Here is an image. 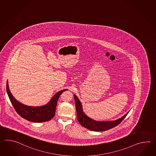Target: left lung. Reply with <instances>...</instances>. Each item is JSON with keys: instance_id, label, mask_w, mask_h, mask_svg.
I'll return each instance as SVG.
<instances>
[{"instance_id": "obj_1", "label": "left lung", "mask_w": 156, "mask_h": 156, "mask_svg": "<svg viewBox=\"0 0 156 156\" xmlns=\"http://www.w3.org/2000/svg\"><path fill=\"white\" fill-rule=\"evenodd\" d=\"M76 108L77 119L83 127L94 132H102L113 128L119 124L126 116L128 112L119 119L112 121H97L88 117L83 112L82 105L76 94H74Z\"/></svg>"}]
</instances>
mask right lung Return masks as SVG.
Here are the masks:
<instances>
[{"mask_svg": "<svg viewBox=\"0 0 156 156\" xmlns=\"http://www.w3.org/2000/svg\"><path fill=\"white\" fill-rule=\"evenodd\" d=\"M67 89L60 90L55 94L48 103L41 106H29L18 101L11 94L7 82V92L13 108L18 114L28 121L42 122L51 120L55 114L56 108L60 96Z\"/></svg>", "mask_w": 156, "mask_h": 156, "instance_id": "obj_1", "label": "right lung"}]
</instances>
